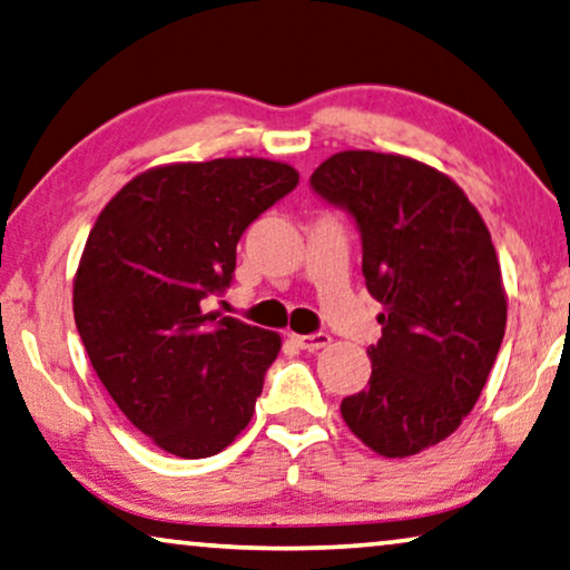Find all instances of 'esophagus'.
Here are the masks:
<instances>
[{
  "instance_id": "34e87169",
  "label": "esophagus",
  "mask_w": 570,
  "mask_h": 570,
  "mask_svg": "<svg viewBox=\"0 0 570 570\" xmlns=\"http://www.w3.org/2000/svg\"><path fill=\"white\" fill-rule=\"evenodd\" d=\"M292 340L296 345L302 347V351H320V347H325L330 343V335L327 333H312V335H292Z\"/></svg>"
}]
</instances>
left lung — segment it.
<instances>
[{
    "label": "left lung",
    "mask_w": 570,
    "mask_h": 570,
    "mask_svg": "<svg viewBox=\"0 0 570 570\" xmlns=\"http://www.w3.org/2000/svg\"><path fill=\"white\" fill-rule=\"evenodd\" d=\"M361 233L381 337L343 420L371 450L406 458L453 435L473 410L507 327L497 250L461 186L420 160L345 150L309 178Z\"/></svg>",
    "instance_id": "left-lung-1"
}]
</instances>
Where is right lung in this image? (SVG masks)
<instances>
[{
  "label": "right lung",
  "instance_id": "1",
  "mask_svg": "<svg viewBox=\"0 0 570 570\" xmlns=\"http://www.w3.org/2000/svg\"><path fill=\"white\" fill-rule=\"evenodd\" d=\"M266 158L135 176L101 209L73 282V320L122 414L178 458H209L250 422L282 337L207 312L250 223L296 189Z\"/></svg>",
  "mask_w": 570,
  "mask_h": 570
}]
</instances>
